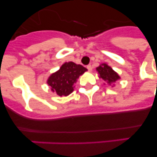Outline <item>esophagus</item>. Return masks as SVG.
<instances>
[{
    "label": "esophagus",
    "instance_id": "34e87169",
    "mask_svg": "<svg viewBox=\"0 0 157 157\" xmlns=\"http://www.w3.org/2000/svg\"><path fill=\"white\" fill-rule=\"evenodd\" d=\"M87 67V69H88V71H90H90H92V66H91V65L90 64H89V65H87V67Z\"/></svg>",
    "mask_w": 157,
    "mask_h": 157
}]
</instances>
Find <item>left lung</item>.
I'll return each instance as SVG.
<instances>
[{
	"label": "left lung",
	"mask_w": 157,
	"mask_h": 157,
	"mask_svg": "<svg viewBox=\"0 0 157 157\" xmlns=\"http://www.w3.org/2000/svg\"><path fill=\"white\" fill-rule=\"evenodd\" d=\"M96 70L98 72L100 78H102L105 82L110 86L112 85V86H114V84L116 81L120 79V76L118 75L117 72L115 71L110 66L105 63L100 64V66L98 67Z\"/></svg>",
	"instance_id": "8db88e82"
}]
</instances>
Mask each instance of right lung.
Returning <instances> with one entry per match:
<instances>
[{
	"instance_id": "add662e5",
	"label": "right lung",
	"mask_w": 157,
	"mask_h": 157,
	"mask_svg": "<svg viewBox=\"0 0 157 157\" xmlns=\"http://www.w3.org/2000/svg\"><path fill=\"white\" fill-rule=\"evenodd\" d=\"M86 71L87 69L82 65L71 61L66 62L48 78L47 84L53 93L60 97H66L74 91V85L78 78Z\"/></svg>"
}]
</instances>
